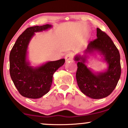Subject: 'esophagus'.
<instances>
[{"instance_id":"34e87169","label":"esophagus","mask_w":128,"mask_h":128,"mask_svg":"<svg viewBox=\"0 0 128 128\" xmlns=\"http://www.w3.org/2000/svg\"><path fill=\"white\" fill-rule=\"evenodd\" d=\"M65 59L66 61L67 62L70 61H72V55L71 53H68V54H67L65 56Z\"/></svg>"}]
</instances>
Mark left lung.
Returning a JSON list of instances; mask_svg holds the SVG:
<instances>
[{"label":"left lung","instance_id":"1","mask_svg":"<svg viewBox=\"0 0 128 128\" xmlns=\"http://www.w3.org/2000/svg\"><path fill=\"white\" fill-rule=\"evenodd\" d=\"M96 37L89 43L83 54H76L74 60L78 62L76 78L80 89L90 98L101 99L110 95L116 88L121 75V65L120 53L110 38L98 28ZM92 54L100 56L107 68L97 72L87 66V59Z\"/></svg>","mask_w":128,"mask_h":128}]
</instances>
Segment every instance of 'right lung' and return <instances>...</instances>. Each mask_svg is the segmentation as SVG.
I'll return each instance as SVG.
<instances>
[{"instance_id":"add662e5","label":"right lung","mask_w":128,"mask_h":128,"mask_svg":"<svg viewBox=\"0 0 128 128\" xmlns=\"http://www.w3.org/2000/svg\"><path fill=\"white\" fill-rule=\"evenodd\" d=\"M52 25L46 24L28 28L19 36L10 54V73L21 95L40 98L49 92L54 73L65 62V59L48 61L33 66L28 59V48L35 33L48 30Z\"/></svg>"}]
</instances>
